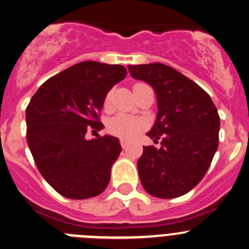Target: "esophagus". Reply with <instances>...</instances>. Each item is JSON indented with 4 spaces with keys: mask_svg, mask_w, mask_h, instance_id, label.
I'll use <instances>...</instances> for the list:
<instances>
[{
    "mask_svg": "<svg viewBox=\"0 0 249 249\" xmlns=\"http://www.w3.org/2000/svg\"><path fill=\"white\" fill-rule=\"evenodd\" d=\"M120 145H122L123 149H125V148H127V145H129V142L125 140H120Z\"/></svg>",
    "mask_w": 249,
    "mask_h": 249,
    "instance_id": "esophagus-1",
    "label": "esophagus"
}]
</instances>
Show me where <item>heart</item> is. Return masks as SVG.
Segmentation results:
<instances>
[{"mask_svg":"<svg viewBox=\"0 0 249 249\" xmlns=\"http://www.w3.org/2000/svg\"><path fill=\"white\" fill-rule=\"evenodd\" d=\"M112 93L109 91L105 98V106L108 107L111 103ZM108 131L112 135L122 138V140H132L145 127V123L142 119L126 114H118L108 122Z\"/></svg>","mask_w":249,"mask_h":249,"instance_id":"1","label":"heart"}]
</instances>
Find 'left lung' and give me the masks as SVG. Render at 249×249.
<instances>
[{"label": "left lung", "mask_w": 249, "mask_h": 249, "mask_svg": "<svg viewBox=\"0 0 249 249\" xmlns=\"http://www.w3.org/2000/svg\"><path fill=\"white\" fill-rule=\"evenodd\" d=\"M136 80L155 90L158 114L146 135L162 136L161 148L143 146L137 162L149 195L171 199L186 195L203 179L218 148L219 116L210 95L181 72L162 63L129 65Z\"/></svg>", "instance_id": "left-lung-1"}]
</instances>
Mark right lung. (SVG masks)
<instances>
[{"label":"right lung","instance_id":"1","mask_svg":"<svg viewBox=\"0 0 249 249\" xmlns=\"http://www.w3.org/2000/svg\"><path fill=\"white\" fill-rule=\"evenodd\" d=\"M126 74L119 64L81 62L49 78L31 99L28 148L44 179L63 197L87 199L108 185L122 151L119 140L109 135L87 140L86 133L103 129L98 114L105 98Z\"/></svg>","mask_w":249,"mask_h":249}]
</instances>
